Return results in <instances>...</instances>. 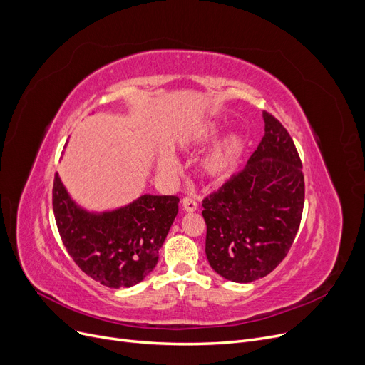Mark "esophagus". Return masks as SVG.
Listing matches in <instances>:
<instances>
[{"label":"esophagus","mask_w":365,"mask_h":365,"mask_svg":"<svg viewBox=\"0 0 365 365\" xmlns=\"http://www.w3.org/2000/svg\"><path fill=\"white\" fill-rule=\"evenodd\" d=\"M182 207L185 212H195L197 210V202L193 197H184L182 199Z\"/></svg>","instance_id":"obj_1"}]
</instances>
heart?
Returning <instances> with one entry per match:
<instances>
[{"instance_id":"obj_1","label":"heart","mask_w":365,"mask_h":365,"mask_svg":"<svg viewBox=\"0 0 365 365\" xmlns=\"http://www.w3.org/2000/svg\"><path fill=\"white\" fill-rule=\"evenodd\" d=\"M218 129L212 123H202L190 129L180 141V147L184 151H193L205 147L207 143H211L217 136ZM244 150V140L237 133H230L225 136L224 140L206 155V159L202 163V169L207 177L220 178L224 177L236 163L237 158ZM162 170H170L172 162L162 160L160 162Z\"/></svg>"}]
</instances>
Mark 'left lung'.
Returning a JSON list of instances; mask_svg holds the SVG:
<instances>
[{"mask_svg":"<svg viewBox=\"0 0 365 365\" xmlns=\"http://www.w3.org/2000/svg\"><path fill=\"white\" fill-rule=\"evenodd\" d=\"M264 136L248 165L203 199L205 252L233 282L267 276L287 257L300 227L304 175L292 138L263 111Z\"/></svg>","mask_w":365,"mask_h":365,"instance_id":"8db88e82","label":"left lung"}]
</instances>
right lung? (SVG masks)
Instances as JSON below:
<instances>
[{
    "mask_svg": "<svg viewBox=\"0 0 365 365\" xmlns=\"http://www.w3.org/2000/svg\"><path fill=\"white\" fill-rule=\"evenodd\" d=\"M53 212L74 263L93 281L132 287L155 267L159 250L178 214V196L144 195L113 212L89 214L69 199L55 173Z\"/></svg>",
    "mask_w": 365,
    "mask_h": 365,
    "instance_id": "obj_1",
    "label": "right lung"
}]
</instances>
